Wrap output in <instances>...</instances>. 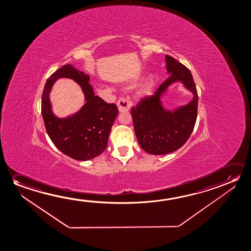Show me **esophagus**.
<instances>
[{
    "mask_svg": "<svg viewBox=\"0 0 251 251\" xmlns=\"http://www.w3.org/2000/svg\"><path fill=\"white\" fill-rule=\"evenodd\" d=\"M117 104H118V108H119L120 112H128L129 109L131 107V102L127 99L120 98Z\"/></svg>",
    "mask_w": 251,
    "mask_h": 251,
    "instance_id": "esophagus-1",
    "label": "esophagus"
}]
</instances>
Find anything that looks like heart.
I'll use <instances>...</instances> for the list:
<instances>
[{
	"label": "heart",
	"mask_w": 251,
	"mask_h": 251,
	"mask_svg": "<svg viewBox=\"0 0 251 251\" xmlns=\"http://www.w3.org/2000/svg\"><path fill=\"white\" fill-rule=\"evenodd\" d=\"M154 84H155V77L153 76H149L148 79L146 81V83L143 85L142 92H145V93L150 92L151 88L154 86Z\"/></svg>",
	"instance_id": "1"
}]
</instances>
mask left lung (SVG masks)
I'll use <instances>...</instances> for the list:
<instances>
[{"label":"left lung","instance_id":"8db88e82","mask_svg":"<svg viewBox=\"0 0 251 251\" xmlns=\"http://www.w3.org/2000/svg\"><path fill=\"white\" fill-rule=\"evenodd\" d=\"M170 74L154 94L144 98L131 109L136 137L140 148L153 155L178 150L191 135L197 119L198 93L191 72L174 57L166 56ZM180 80L194 95L186 106L174 111L166 110L160 98L169 85Z\"/></svg>","mask_w":251,"mask_h":251}]
</instances>
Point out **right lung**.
Here are the masks:
<instances>
[{"label":"right lung","instance_id":"obj_1","mask_svg":"<svg viewBox=\"0 0 251 251\" xmlns=\"http://www.w3.org/2000/svg\"><path fill=\"white\" fill-rule=\"evenodd\" d=\"M74 79L84 92L86 103L75 115L57 118L51 112L49 92L58 78ZM90 76L65 64L49 77L42 97V115L49 137L57 149L77 160H89L100 155L107 147L108 138L119 110L115 103H108L94 95L89 84Z\"/></svg>","mask_w":251,"mask_h":251}]
</instances>
